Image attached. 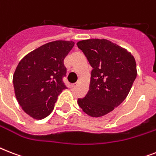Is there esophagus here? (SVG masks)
Masks as SVG:
<instances>
[{"mask_svg":"<svg viewBox=\"0 0 156 156\" xmlns=\"http://www.w3.org/2000/svg\"><path fill=\"white\" fill-rule=\"evenodd\" d=\"M78 85V83H74V84H72V86H71V87H77Z\"/></svg>","mask_w":156,"mask_h":156,"instance_id":"34e87169","label":"esophagus"}]
</instances>
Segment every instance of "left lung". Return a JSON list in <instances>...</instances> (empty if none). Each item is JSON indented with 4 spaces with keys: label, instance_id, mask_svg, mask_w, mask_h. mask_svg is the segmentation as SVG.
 <instances>
[{
    "label": "left lung",
    "instance_id": "obj_1",
    "mask_svg": "<svg viewBox=\"0 0 156 156\" xmlns=\"http://www.w3.org/2000/svg\"><path fill=\"white\" fill-rule=\"evenodd\" d=\"M92 67L90 86L78 104L88 116L100 117L112 112L127 97L137 77L133 56L105 39L77 43Z\"/></svg>",
    "mask_w": 156,
    "mask_h": 156
}]
</instances>
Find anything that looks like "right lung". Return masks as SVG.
I'll list each match as a JSON object with an SVG mask.
<instances>
[{"instance_id":"add662e5","label":"right lung","mask_w":156,"mask_h":156,"mask_svg":"<svg viewBox=\"0 0 156 156\" xmlns=\"http://www.w3.org/2000/svg\"><path fill=\"white\" fill-rule=\"evenodd\" d=\"M74 42L56 40L40 46L26 55L13 76L16 99L26 113L42 120L52 112L62 90L66 74L64 59Z\"/></svg>"}]
</instances>
